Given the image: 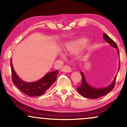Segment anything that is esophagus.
I'll return each mask as SVG.
<instances>
[{
  "instance_id": "34e87169",
  "label": "esophagus",
  "mask_w": 127,
  "mask_h": 127,
  "mask_svg": "<svg viewBox=\"0 0 127 127\" xmlns=\"http://www.w3.org/2000/svg\"><path fill=\"white\" fill-rule=\"evenodd\" d=\"M62 71L63 72H72V69H71V68L68 65H65L63 67V68H62Z\"/></svg>"
}]
</instances>
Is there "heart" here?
Returning <instances> with one entry per match:
<instances>
[{"instance_id": "obj_1", "label": "heart", "mask_w": 127, "mask_h": 127, "mask_svg": "<svg viewBox=\"0 0 127 127\" xmlns=\"http://www.w3.org/2000/svg\"><path fill=\"white\" fill-rule=\"evenodd\" d=\"M89 39L87 37H81L78 40L71 41L65 45V51L69 53H76L88 44Z\"/></svg>"}]
</instances>
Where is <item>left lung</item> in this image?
Returning a JSON list of instances; mask_svg holds the SVG:
<instances>
[{"instance_id":"1","label":"left lung","mask_w":127,"mask_h":127,"mask_svg":"<svg viewBox=\"0 0 127 127\" xmlns=\"http://www.w3.org/2000/svg\"><path fill=\"white\" fill-rule=\"evenodd\" d=\"M103 39H104V40L106 42H107L109 44L111 45L112 47L115 48L117 49V52L119 55V49L116 43L111 38H110L106 33L103 34ZM119 68H120V63L119 64L118 71L119 70ZM81 74L82 75V84H81V85L79 87L77 88V90L83 97L91 99L98 98L99 97L105 95L106 94H108L109 93H110L114 88L115 82H116V76H117V74H116V75L115 76L114 80H113V82H112L110 85H109L106 87H104V88H97L91 87L87 83L85 79V76H84L83 72H81Z\"/></svg>"}]
</instances>
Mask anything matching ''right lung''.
<instances>
[{"label":"right lung","instance_id":"obj_1","mask_svg":"<svg viewBox=\"0 0 127 127\" xmlns=\"http://www.w3.org/2000/svg\"><path fill=\"white\" fill-rule=\"evenodd\" d=\"M11 73H12V82L16 87L22 93L29 97H37L43 95L50 88L57 79V75L59 73V70L47 73L44 76L38 81L34 82H26L23 81L17 75L12 63V59H11Z\"/></svg>","mask_w":127,"mask_h":127}]
</instances>
